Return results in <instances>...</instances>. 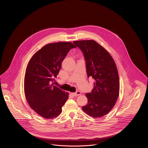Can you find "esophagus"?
Returning <instances> with one entry per match:
<instances>
[{
	"label": "esophagus",
	"instance_id": "1",
	"mask_svg": "<svg viewBox=\"0 0 148 148\" xmlns=\"http://www.w3.org/2000/svg\"><path fill=\"white\" fill-rule=\"evenodd\" d=\"M71 94L74 96V97H76V96H78L79 95L81 94V92H79V91H77V92H71Z\"/></svg>",
	"mask_w": 148,
	"mask_h": 148
}]
</instances>
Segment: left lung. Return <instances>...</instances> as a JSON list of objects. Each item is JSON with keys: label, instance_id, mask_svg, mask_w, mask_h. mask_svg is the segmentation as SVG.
Masks as SVG:
<instances>
[{"label": "left lung", "instance_id": "1", "mask_svg": "<svg viewBox=\"0 0 148 148\" xmlns=\"http://www.w3.org/2000/svg\"><path fill=\"white\" fill-rule=\"evenodd\" d=\"M82 51L86 61L88 77L94 79V88L85 94L88 104L82 107L85 113L100 118L115 106L119 94V77L112 56L93 40L74 41Z\"/></svg>", "mask_w": 148, "mask_h": 148}]
</instances>
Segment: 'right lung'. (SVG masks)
Here are the masks:
<instances>
[{"label": "right lung", "mask_w": 148, "mask_h": 148, "mask_svg": "<svg viewBox=\"0 0 148 148\" xmlns=\"http://www.w3.org/2000/svg\"><path fill=\"white\" fill-rule=\"evenodd\" d=\"M77 48L71 42L50 43L32 57L24 77V94L30 107L45 119L56 118L69 98L51 83L56 77L69 51Z\"/></svg>", "instance_id": "obj_1"}]
</instances>
